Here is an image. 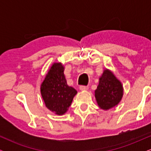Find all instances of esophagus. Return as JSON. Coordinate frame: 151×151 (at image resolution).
Returning a JSON list of instances; mask_svg holds the SVG:
<instances>
[{
	"instance_id": "34e87169",
	"label": "esophagus",
	"mask_w": 151,
	"mask_h": 151,
	"mask_svg": "<svg viewBox=\"0 0 151 151\" xmlns=\"http://www.w3.org/2000/svg\"><path fill=\"white\" fill-rule=\"evenodd\" d=\"M89 89V87H88V86H83L81 85L79 86V89L81 90V91H85V90H87Z\"/></svg>"
}]
</instances>
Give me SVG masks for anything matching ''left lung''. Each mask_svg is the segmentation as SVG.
Instances as JSON below:
<instances>
[{
    "label": "left lung",
    "mask_w": 151,
    "mask_h": 151,
    "mask_svg": "<svg viewBox=\"0 0 151 151\" xmlns=\"http://www.w3.org/2000/svg\"><path fill=\"white\" fill-rule=\"evenodd\" d=\"M123 96V86L110 71L106 70L99 79V84L95 91V97L99 106L104 110L115 106Z\"/></svg>",
    "instance_id": "8db88e82"
}]
</instances>
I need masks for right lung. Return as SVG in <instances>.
<instances>
[{
	"mask_svg": "<svg viewBox=\"0 0 151 151\" xmlns=\"http://www.w3.org/2000/svg\"><path fill=\"white\" fill-rule=\"evenodd\" d=\"M40 89L46 106L58 115L67 111L77 93V90L67 85L61 63H55L52 66Z\"/></svg>",
	"mask_w": 151,
	"mask_h": 151,
	"instance_id": "1",
	"label": "right lung"
}]
</instances>
